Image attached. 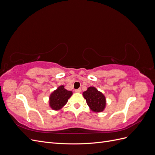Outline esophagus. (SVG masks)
<instances>
[{
  "mask_svg": "<svg viewBox=\"0 0 155 155\" xmlns=\"http://www.w3.org/2000/svg\"><path fill=\"white\" fill-rule=\"evenodd\" d=\"M75 92H77V93H80V92H81V88H78V89H77V90H76V91H75Z\"/></svg>",
  "mask_w": 155,
  "mask_h": 155,
  "instance_id": "34e87169",
  "label": "esophagus"
}]
</instances>
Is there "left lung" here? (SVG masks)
<instances>
[{
    "instance_id": "obj_1",
    "label": "left lung",
    "mask_w": 155,
    "mask_h": 155,
    "mask_svg": "<svg viewBox=\"0 0 155 155\" xmlns=\"http://www.w3.org/2000/svg\"><path fill=\"white\" fill-rule=\"evenodd\" d=\"M83 97L88 106L93 112H101L106 107L107 101L105 95L94 87H89L87 90L83 92Z\"/></svg>"
}]
</instances>
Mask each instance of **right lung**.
<instances>
[{"mask_svg": "<svg viewBox=\"0 0 155 155\" xmlns=\"http://www.w3.org/2000/svg\"><path fill=\"white\" fill-rule=\"evenodd\" d=\"M72 92L67 91L64 85L59 86L50 94L49 96V106L54 110H59L67 104Z\"/></svg>", "mask_w": 155, "mask_h": 155, "instance_id": "right-lung-1", "label": "right lung"}]
</instances>
